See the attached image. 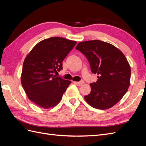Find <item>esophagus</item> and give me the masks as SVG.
Segmentation results:
<instances>
[{"mask_svg": "<svg viewBox=\"0 0 146 146\" xmlns=\"http://www.w3.org/2000/svg\"><path fill=\"white\" fill-rule=\"evenodd\" d=\"M74 83H76V84H77V85H78V86H81V85H82V84L84 83V81H83V80H81V81H80V82H74Z\"/></svg>", "mask_w": 146, "mask_h": 146, "instance_id": "1", "label": "esophagus"}]
</instances>
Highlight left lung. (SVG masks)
Returning a JSON list of instances; mask_svg holds the SVG:
<instances>
[{
  "instance_id": "obj_1",
  "label": "left lung",
  "mask_w": 146,
  "mask_h": 146,
  "mask_svg": "<svg viewBox=\"0 0 146 146\" xmlns=\"http://www.w3.org/2000/svg\"><path fill=\"white\" fill-rule=\"evenodd\" d=\"M86 56L98 81L91 83L90 94L84 96L93 108L106 110L116 104L130 85L131 70L122 52L115 46L100 40L79 42L76 47Z\"/></svg>"
}]
</instances>
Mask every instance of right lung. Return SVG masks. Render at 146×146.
I'll use <instances>...</instances> for the list:
<instances>
[{"label": "right lung", "mask_w": 146, "mask_h": 146, "mask_svg": "<svg viewBox=\"0 0 146 146\" xmlns=\"http://www.w3.org/2000/svg\"><path fill=\"white\" fill-rule=\"evenodd\" d=\"M77 42L52 37L38 42L26 56L21 83L29 99L42 108L58 104L70 81L55 74L63 69V61Z\"/></svg>", "instance_id": "right-lung-1"}]
</instances>
